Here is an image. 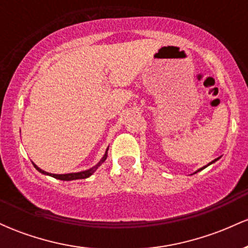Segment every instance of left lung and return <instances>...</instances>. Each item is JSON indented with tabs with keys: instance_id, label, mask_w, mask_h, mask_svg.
Listing matches in <instances>:
<instances>
[{
	"instance_id": "1",
	"label": "left lung",
	"mask_w": 248,
	"mask_h": 248,
	"mask_svg": "<svg viewBox=\"0 0 248 248\" xmlns=\"http://www.w3.org/2000/svg\"><path fill=\"white\" fill-rule=\"evenodd\" d=\"M219 158H220V157H218V158H216V160H213V161H212V162H210V163H209V164H207V166H205V167H203V168H201V169H198V170H197V171H196V172H198V171H201V170H203V169H205V168H206V167H209V166H210V164H212V163H215V162H216V161H218V160H219ZM196 172H195V173H196Z\"/></svg>"
}]
</instances>
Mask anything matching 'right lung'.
I'll return each mask as SVG.
<instances>
[{"label": "right lung", "mask_w": 248, "mask_h": 248, "mask_svg": "<svg viewBox=\"0 0 248 248\" xmlns=\"http://www.w3.org/2000/svg\"><path fill=\"white\" fill-rule=\"evenodd\" d=\"M107 152H108V148L106 149V152H105V155L102 156V158L100 161L98 162V163L95 164L94 167L90 168V169L87 170H84V171H79V172H71V173H61V175H58V173H50V172H46L44 171V170H42L41 168H38L36 166L35 163L33 164V167L36 168L37 170H38L39 172H42L43 175H47V176H51V177H55L57 179H61V181H73V179H84V178H87L90 177L91 175H93L94 173V171L96 169H98L99 167L101 166L102 163H104L105 161H106L107 158Z\"/></svg>", "instance_id": "right-lung-1"}]
</instances>
